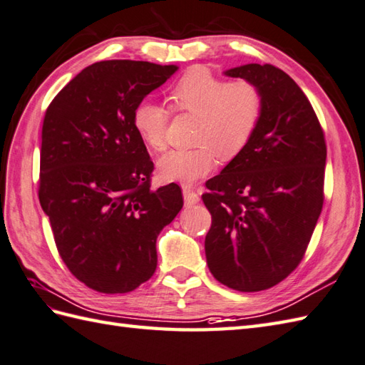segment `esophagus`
<instances>
[{
    "instance_id": "1",
    "label": "esophagus",
    "mask_w": 365,
    "mask_h": 365,
    "mask_svg": "<svg viewBox=\"0 0 365 365\" xmlns=\"http://www.w3.org/2000/svg\"><path fill=\"white\" fill-rule=\"evenodd\" d=\"M182 195H184L185 206L190 207L193 205L200 203V195H198V193L193 190L192 187H187V185H184V187H182Z\"/></svg>"
}]
</instances>
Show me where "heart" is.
<instances>
[{"instance_id":"1","label":"heart","mask_w":365,"mask_h":365,"mask_svg":"<svg viewBox=\"0 0 365 365\" xmlns=\"http://www.w3.org/2000/svg\"><path fill=\"white\" fill-rule=\"evenodd\" d=\"M172 108L197 115V148H175L158 159L160 176L184 184L195 182L215 165L214 150L231 158L253 137L262 114V95L248 81L228 83L206 68H192L170 88ZM170 112L143 100L137 104L133 123L140 139L153 150H162Z\"/></svg>"}]
</instances>
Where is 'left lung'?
Segmentation results:
<instances>
[{"mask_svg":"<svg viewBox=\"0 0 365 365\" xmlns=\"http://www.w3.org/2000/svg\"><path fill=\"white\" fill-rule=\"evenodd\" d=\"M223 73L259 88L262 114L250 142L206 182V261L222 284L257 292L302 261L323 206L327 145L309 100L287 73L269 63Z\"/></svg>","mask_w":365,"mask_h":365,"instance_id":"left-lung-1","label":"left lung"}]
</instances>
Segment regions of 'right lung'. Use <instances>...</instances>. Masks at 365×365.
<instances>
[{
  "instance_id": "add662e5",
  "label": "right lung",
  "mask_w": 365,
  "mask_h": 365,
  "mask_svg": "<svg viewBox=\"0 0 365 365\" xmlns=\"http://www.w3.org/2000/svg\"><path fill=\"white\" fill-rule=\"evenodd\" d=\"M178 66L92 63L46 109L38 200L68 270L96 292L126 294L158 265L156 239L182 207L178 184L150 189L153 160L137 134V104Z\"/></svg>"
}]
</instances>
